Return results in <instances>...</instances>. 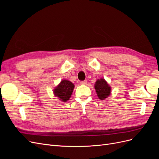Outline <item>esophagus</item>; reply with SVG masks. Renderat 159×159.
I'll use <instances>...</instances> for the list:
<instances>
[{
  "label": "esophagus",
  "instance_id": "obj_1",
  "mask_svg": "<svg viewBox=\"0 0 159 159\" xmlns=\"http://www.w3.org/2000/svg\"><path fill=\"white\" fill-rule=\"evenodd\" d=\"M87 82H88L87 80H84V81H80V84H81V85H85L86 84H87Z\"/></svg>",
  "mask_w": 159,
  "mask_h": 159
}]
</instances>
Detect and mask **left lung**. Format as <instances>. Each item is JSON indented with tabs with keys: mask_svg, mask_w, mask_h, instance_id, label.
<instances>
[{
	"mask_svg": "<svg viewBox=\"0 0 159 159\" xmlns=\"http://www.w3.org/2000/svg\"><path fill=\"white\" fill-rule=\"evenodd\" d=\"M95 89L98 98L101 100L106 99L111 93V87L103 78H101L96 81L95 84Z\"/></svg>",
	"mask_w": 159,
	"mask_h": 159,
	"instance_id": "8db88e82",
	"label": "left lung"
}]
</instances>
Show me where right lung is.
I'll return each mask as SVG.
<instances>
[{"mask_svg": "<svg viewBox=\"0 0 159 159\" xmlns=\"http://www.w3.org/2000/svg\"><path fill=\"white\" fill-rule=\"evenodd\" d=\"M74 88V85L73 83L67 80H63L55 88L54 93L56 97L58 98L61 102H66L70 98Z\"/></svg>", "mask_w": 159, "mask_h": 159, "instance_id": "obj_1", "label": "right lung"}]
</instances>
